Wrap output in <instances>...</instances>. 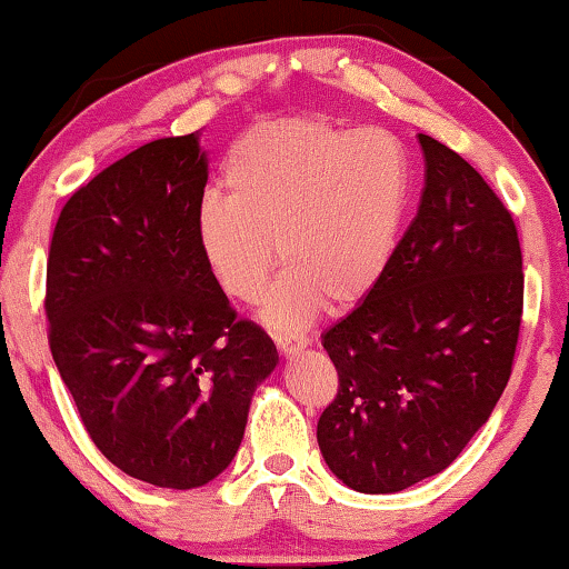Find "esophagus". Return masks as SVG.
<instances>
[{
    "label": "esophagus",
    "mask_w": 569,
    "mask_h": 569,
    "mask_svg": "<svg viewBox=\"0 0 569 569\" xmlns=\"http://www.w3.org/2000/svg\"><path fill=\"white\" fill-rule=\"evenodd\" d=\"M274 343L282 356H297L305 346H308V340H302L297 336H274Z\"/></svg>",
    "instance_id": "34e87169"
}]
</instances>
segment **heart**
<instances>
[{"instance_id": "b5f03b06", "label": "heart", "mask_w": 569, "mask_h": 569, "mask_svg": "<svg viewBox=\"0 0 569 569\" xmlns=\"http://www.w3.org/2000/svg\"><path fill=\"white\" fill-rule=\"evenodd\" d=\"M229 196H206L196 241L229 300H259L279 261L287 267L261 305L277 330L302 328L328 300L351 308L395 264L415 200L409 150L383 129L328 119L254 127L223 164Z\"/></svg>"}]
</instances>
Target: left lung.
<instances>
[{
    "mask_svg": "<svg viewBox=\"0 0 569 569\" xmlns=\"http://www.w3.org/2000/svg\"><path fill=\"white\" fill-rule=\"evenodd\" d=\"M425 188L395 264L322 333L338 395L318 422L336 478L397 493L442 473L488 422L517 353L523 272L511 213L476 168L419 134Z\"/></svg>",
    "mask_w": 569,
    "mask_h": 569,
    "instance_id": "obj_1",
    "label": "left lung"
}]
</instances>
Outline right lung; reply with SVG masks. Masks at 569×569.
Returning <instances> with one entry per match:
<instances>
[{"mask_svg": "<svg viewBox=\"0 0 569 569\" xmlns=\"http://www.w3.org/2000/svg\"><path fill=\"white\" fill-rule=\"evenodd\" d=\"M206 182L198 132L154 139L76 190L48 259L50 351L86 432L127 476L174 491L229 468L279 361L200 257Z\"/></svg>", "mask_w": 569, "mask_h": 569, "instance_id": "obj_1", "label": "right lung"}]
</instances>
